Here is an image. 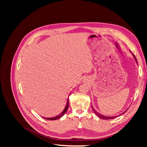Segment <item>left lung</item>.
Segmentation results:
<instances>
[{"label": "left lung", "instance_id": "left-lung-1", "mask_svg": "<svg viewBox=\"0 0 147 147\" xmlns=\"http://www.w3.org/2000/svg\"><path fill=\"white\" fill-rule=\"evenodd\" d=\"M132 55H133V57L135 58V59L136 62H137V61H136V57H135V55H134L133 54H132ZM92 109H93V112H94V113H95V114L96 115H97V116H98V117L101 118V119H114V118H115V117H117V115H116V116H106V115H102V114H100V113H98V112L97 111H95V109H94V108H93V107H92ZM126 111H127V110H126ZM126 111H124V112H123V113H122L121 114H124V112H126ZM121 114H120L119 115H121Z\"/></svg>", "mask_w": 147, "mask_h": 147}]
</instances>
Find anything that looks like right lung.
<instances>
[{
    "label": "right lung",
    "mask_w": 147,
    "mask_h": 147,
    "mask_svg": "<svg viewBox=\"0 0 147 147\" xmlns=\"http://www.w3.org/2000/svg\"><path fill=\"white\" fill-rule=\"evenodd\" d=\"M68 107H69V98L67 99L66 105H65L64 109L60 114H59V115H57V116L54 117H43V118H45V119H48V120H56V119H60L61 117L63 116V115L65 114V112H67Z\"/></svg>",
    "instance_id": "obj_1"
}]
</instances>
